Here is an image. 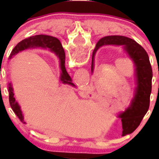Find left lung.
<instances>
[{
	"label": "left lung",
	"instance_id": "8db88e82",
	"mask_svg": "<svg viewBox=\"0 0 159 159\" xmlns=\"http://www.w3.org/2000/svg\"><path fill=\"white\" fill-rule=\"evenodd\" d=\"M104 45L122 46L125 52L134 63L136 81L134 98L132 99L130 106L119 115V117L121 118L123 130L125 128L131 127L130 125L133 123L134 127L131 129V131H133L140 124L150 106L153 72L148 54L140 44L127 36H105L97 42L92 53V72L94 71L95 53L99 48ZM133 121H135L134 123H133Z\"/></svg>",
	"mask_w": 159,
	"mask_h": 159
}]
</instances>
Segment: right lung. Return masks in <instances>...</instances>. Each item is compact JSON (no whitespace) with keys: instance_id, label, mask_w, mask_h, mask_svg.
<instances>
[{"instance_id":"right-lung-1","label":"right lung","mask_w":159,"mask_h":159,"mask_svg":"<svg viewBox=\"0 0 159 159\" xmlns=\"http://www.w3.org/2000/svg\"><path fill=\"white\" fill-rule=\"evenodd\" d=\"M30 48H49L50 51L54 52L57 55V57L60 60V66L61 69V74H60V80L62 81L63 84H67L75 87V84L71 83V78L68 75L67 71L65 68V52L63 48L61 43L60 40L56 37L47 35H36V36H30L26 38L22 41L17 43V45L14 48L13 50L9 56V59H12L13 56L17 54L19 52H21L25 49ZM8 91L9 95V103L12 107L14 113L16 114L17 117L22 123H25L24 121V116L22 114L20 107L18 104V102L16 101V99L14 97L13 88L12 87V84H8Z\"/></svg>"}]
</instances>
